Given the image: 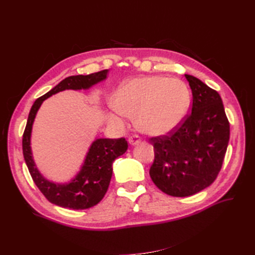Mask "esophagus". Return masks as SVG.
Here are the masks:
<instances>
[{
	"label": "esophagus",
	"instance_id": "1",
	"mask_svg": "<svg viewBox=\"0 0 255 255\" xmlns=\"http://www.w3.org/2000/svg\"><path fill=\"white\" fill-rule=\"evenodd\" d=\"M128 142L131 145H137L140 143V138H139V136H136V134H134V136H131L128 139Z\"/></svg>",
	"mask_w": 255,
	"mask_h": 255
}]
</instances>
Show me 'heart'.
<instances>
[{
  "label": "heart",
  "mask_w": 255,
  "mask_h": 255,
  "mask_svg": "<svg viewBox=\"0 0 255 255\" xmlns=\"http://www.w3.org/2000/svg\"><path fill=\"white\" fill-rule=\"evenodd\" d=\"M114 108L108 121L123 126L134 116L140 131L153 137L172 133L185 121L192 96L186 83L178 79L149 75L129 80L114 94Z\"/></svg>",
  "instance_id": "obj_1"
}]
</instances>
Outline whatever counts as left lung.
Returning a JSON list of instances; mask_svg holds the SVG:
<instances>
[{
  "mask_svg": "<svg viewBox=\"0 0 255 255\" xmlns=\"http://www.w3.org/2000/svg\"><path fill=\"white\" fill-rule=\"evenodd\" d=\"M193 94L192 114L170 136L152 138L151 180L174 197L196 194L213 183L223 165L230 125L218 92L185 74Z\"/></svg>",
  "mask_w": 255,
  "mask_h": 255,
  "instance_id": "1",
  "label": "left lung"
}]
</instances>
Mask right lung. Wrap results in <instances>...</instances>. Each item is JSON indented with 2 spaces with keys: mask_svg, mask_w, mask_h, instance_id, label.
Instances as JSON below:
<instances>
[{
  "mask_svg": "<svg viewBox=\"0 0 255 255\" xmlns=\"http://www.w3.org/2000/svg\"><path fill=\"white\" fill-rule=\"evenodd\" d=\"M108 70L88 75H71L48 93L42 95L32 104L23 136V154L30 175L37 187L50 203L64 208L88 209L99 204L110 186L113 175V162L127 151L128 143L125 138H97L88 149L82 165L71 180L67 183H57L48 180L41 174L35 163L31 150L32 126L38 111L44 101L59 92L66 90H89L106 80Z\"/></svg>",
  "mask_w": 255,
  "mask_h": 255,
  "instance_id": "obj_1",
  "label": "right lung"
}]
</instances>
